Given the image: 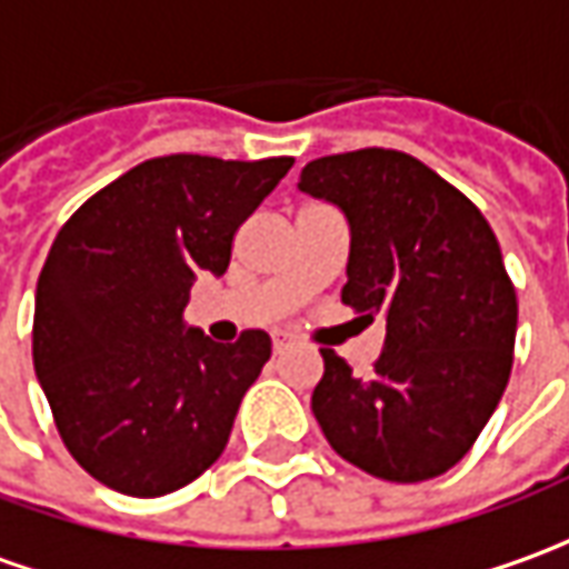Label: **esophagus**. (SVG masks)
Returning <instances> with one entry per match:
<instances>
[{
    "label": "esophagus",
    "instance_id": "obj_1",
    "mask_svg": "<svg viewBox=\"0 0 569 569\" xmlns=\"http://www.w3.org/2000/svg\"><path fill=\"white\" fill-rule=\"evenodd\" d=\"M289 346H292V342H289L286 336H273V355H286Z\"/></svg>",
    "mask_w": 569,
    "mask_h": 569
}]
</instances>
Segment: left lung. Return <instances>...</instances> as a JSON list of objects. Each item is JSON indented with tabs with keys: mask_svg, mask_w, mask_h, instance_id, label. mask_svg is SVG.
I'll use <instances>...</instances> for the list:
<instances>
[{
	"mask_svg": "<svg viewBox=\"0 0 569 569\" xmlns=\"http://www.w3.org/2000/svg\"><path fill=\"white\" fill-rule=\"evenodd\" d=\"M299 189L346 211L342 301L367 323L386 320L367 377L320 349L317 423L336 455L370 477H442L473 448L511 380L517 292L496 233L461 189L396 149L308 161Z\"/></svg>",
	"mask_w": 569,
	"mask_h": 569,
	"instance_id": "obj_1",
	"label": "left lung"
}]
</instances>
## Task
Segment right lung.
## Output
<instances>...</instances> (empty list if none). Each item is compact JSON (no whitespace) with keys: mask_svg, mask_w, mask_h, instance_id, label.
I'll return each mask as SVG.
<instances>
[{"mask_svg":"<svg viewBox=\"0 0 569 569\" xmlns=\"http://www.w3.org/2000/svg\"><path fill=\"white\" fill-rule=\"evenodd\" d=\"M292 161L149 158L58 230L37 280L33 367L64 448L108 489L168 496L227 448L270 336L218 346L187 330L183 308L196 273L227 270L236 230Z\"/></svg>","mask_w":569,"mask_h":569,"instance_id":"add662e5","label":"right lung"}]
</instances>
